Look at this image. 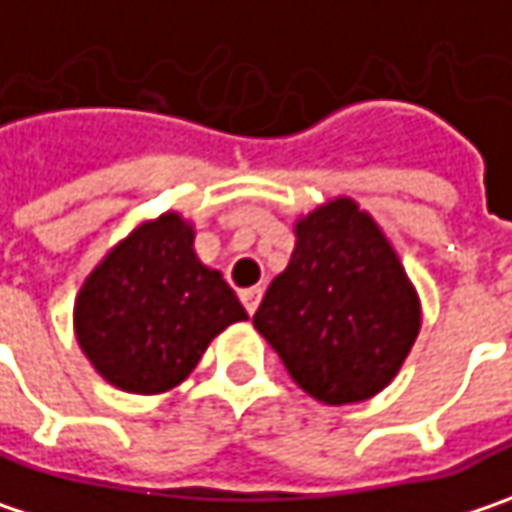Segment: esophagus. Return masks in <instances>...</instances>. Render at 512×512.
Instances as JSON below:
<instances>
[{
	"label": "esophagus",
	"mask_w": 512,
	"mask_h": 512,
	"mask_svg": "<svg viewBox=\"0 0 512 512\" xmlns=\"http://www.w3.org/2000/svg\"><path fill=\"white\" fill-rule=\"evenodd\" d=\"M241 303H244L247 314H253V311L259 309V303H262V288H247V291H241Z\"/></svg>",
	"instance_id": "obj_1"
}]
</instances>
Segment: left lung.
<instances>
[{
    "mask_svg": "<svg viewBox=\"0 0 512 512\" xmlns=\"http://www.w3.org/2000/svg\"><path fill=\"white\" fill-rule=\"evenodd\" d=\"M294 233L291 262L268 285L253 326L317 402H364L393 382L414 347L420 297L355 201L317 206Z\"/></svg>",
    "mask_w": 512,
    "mask_h": 512,
    "instance_id": "8db88e82",
    "label": "left lung"
}]
</instances>
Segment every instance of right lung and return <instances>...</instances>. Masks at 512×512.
Wrapping results in <instances>:
<instances>
[{"instance_id": "right-lung-1", "label": "right lung", "mask_w": 512, "mask_h": 512, "mask_svg": "<svg viewBox=\"0 0 512 512\" xmlns=\"http://www.w3.org/2000/svg\"><path fill=\"white\" fill-rule=\"evenodd\" d=\"M177 212L139 224L75 297V338L119 390L165 393L183 382L215 335L247 320L224 276L195 256Z\"/></svg>"}]
</instances>
